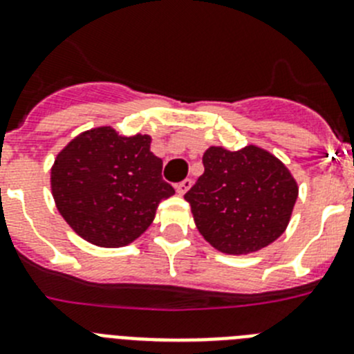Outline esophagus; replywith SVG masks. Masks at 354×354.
<instances>
[{"mask_svg": "<svg viewBox=\"0 0 354 354\" xmlns=\"http://www.w3.org/2000/svg\"><path fill=\"white\" fill-rule=\"evenodd\" d=\"M192 184H193L192 179H184L183 183H179L177 186H175V189H177V193H179V195H186V192L189 189V187H192Z\"/></svg>", "mask_w": 354, "mask_h": 354, "instance_id": "1", "label": "esophagus"}]
</instances>
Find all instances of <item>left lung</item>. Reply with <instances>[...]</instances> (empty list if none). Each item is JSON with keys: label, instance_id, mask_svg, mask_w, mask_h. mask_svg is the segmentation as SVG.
<instances>
[{"label": "left lung", "instance_id": "1", "mask_svg": "<svg viewBox=\"0 0 354 354\" xmlns=\"http://www.w3.org/2000/svg\"><path fill=\"white\" fill-rule=\"evenodd\" d=\"M204 174L184 195L198 232L228 255L257 252L286 232L298 198L287 167L261 147H209Z\"/></svg>", "mask_w": 354, "mask_h": 354}]
</instances>
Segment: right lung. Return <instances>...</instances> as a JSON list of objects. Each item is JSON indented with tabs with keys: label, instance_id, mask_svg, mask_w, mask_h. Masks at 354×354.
Instances as JSON below:
<instances>
[{
	"label": "right lung",
	"instance_id": "1",
	"mask_svg": "<svg viewBox=\"0 0 354 354\" xmlns=\"http://www.w3.org/2000/svg\"><path fill=\"white\" fill-rule=\"evenodd\" d=\"M161 170L149 134L122 136L113 127H95L56 156L53 198L77 236L102 248H120L145 232L159 202L175 193Z\"/></svg>",
	"mask_w": 354,
	"mask_h": 354
}]
</instances>
